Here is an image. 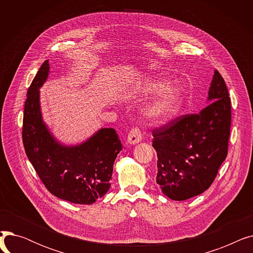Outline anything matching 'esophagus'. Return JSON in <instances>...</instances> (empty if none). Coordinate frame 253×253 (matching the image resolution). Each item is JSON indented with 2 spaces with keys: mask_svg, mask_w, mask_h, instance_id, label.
Wrapping results in <instances>:
<instances>
[{
  "mask_svg": "<svg viewBox=\"0 0 253 253\" xmlns=\"http://www.w3.org/2000/svg\"><path fill=\"white\" fill-rule=\"evenodd\" d=\"M142 139V134H141V131L139 128L135 127V128H132L131 131L129 132L128 137H127V141L130 144H135L139 141H141Z\"/></svg>",
  "mask_w": 253,
  "mask_h": 253,
  "instance_id": "34e87169",
  "label": "esophagus"
}]
</instances>
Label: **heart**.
I'll return each instance as SVG.
<instances>
[{
	"instance_id": "1",
	"label": "heart",
	"mask_w": 253,
	"mask_h": 253,
	"mask_svg": "<svg viewBox=\"0 0 253 253\" xmlns=\"http://www.w3.org/2000/svg\"><path fill=\"white\" fill-rule=\"evenodd\" d=\"M161 93L145 110V116L154 122H165L173 118L183 101L182 91L178 87L168 86L165 80L158 77H149L137 84L135 92L142 97H151Z\"/></svg>"
}]
</instances>
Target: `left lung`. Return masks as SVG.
Masks as SVG:
<instances>
[{"mask_svg": "<svg viewBox=\"0 0 253 253\" xmlns=\"http://www.w3.org/2000/svg\"><path fill=\"white\" fill-rule=\"evenodd\" d=\"M209 103L153 130L157 152L156 181L171 200L183 201L205 192L228 155L231 99L221 75L214 71Z\"/></svg>", "mask_w": 253, "mask_h": 253, "instance_id": "1", "label": "left lung"}]
</instances>
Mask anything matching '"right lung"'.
I'll list each match as a JSON object with an SVG mask.
<instances>
[{
	"label": "right lung",
	"mask_w": 253,
	"mask_h": 253,
	"mask_svg": "<svg viewBox=\"0 0 253 253\" xmlns=\"http://www.w3.org/2000/svg\"><path fill=\"white\" fill-rule=\"evenodd\" d=\"M49 70L46 60L28 90L22 127L24 150L51 194L75 204H92L110 190L114 162L122 143L113 128H101L77 145H64L54 138L43 121L40 105L39 89Z\"/></svg>",
	"instance_id": "right-lung-1"
}]
</instances>
